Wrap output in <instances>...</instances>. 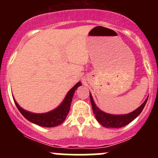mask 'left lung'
<instances>
[{
	"label": "left lung",
	"mask_w": 158,
	"mask_h": 158,
	"mask_svg": "<svg viewBox=\"0 0 158 158\" xmlns=\"http://www.w3.org/2000/svg\"><path fill=\"white\" fill-rule=\"evenodd\" d=\"M90 94V101L91 104H92V111H93L94 114L95 116L96 120L101 124L102 126L106 127V128H122V127L125 126V125H128L130 122H131L134 119L136 118L141 112L142 111L143 109L145 106L146 102L148 101V98H146L145 101L141 105V106L133 111L132 112L126 114H108V113L104 112L102 110H100L95 106V102L93 101L92 95Z\"/></svg>",
	"instance_id": "obj_1"
}]
</instances>
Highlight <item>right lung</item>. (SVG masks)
Instances as JSON below:
<instances>
[{
	"instance_id": "obj_1",
	"label": "right lung",
	"mask_w": 158,
	"mask_h": 158,
	"mask_svg": "<svg viewBox=\"0 0 158 158\" xmlns=\"http://www.w3.org/2000/svg\"><path fill=\"white\" fill-rule=\"evenodd\" d=\"M81 85H82V83L80 82H77L73 88L70 89L68 92L67 95L65 97L63 102L56 109L49 111V112L43 113V114H36V113H32L26 111V110L20 107V106L17 104V102L15 101L14 98V100L16 106L20 111V112L29 122L40 125V126L45 127V128L56 127L60 125V124H62L65 121L69 111L70 106H71V102L75 91Z\"/></svg>"
}]
</instances>
